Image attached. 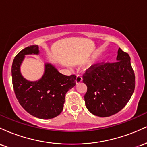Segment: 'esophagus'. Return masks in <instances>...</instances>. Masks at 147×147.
<instances>
[{
	"mask_svg": "<svg viewBox=\"0 0 147 147\" xmlns=\"http://www.w3.org/2000/svg\"><path fill=\"white\" fill-rule=\"evenodd\" d=\"M82 77L81 75H77V77H76V79H75V82H76V84H79L80 82H82Z\"/></svg>",
	"mask_w": 147,
	"mask_h": 147,
	"instance_id": "34e87169",
	"label": "esophagus"
}]
</instances>
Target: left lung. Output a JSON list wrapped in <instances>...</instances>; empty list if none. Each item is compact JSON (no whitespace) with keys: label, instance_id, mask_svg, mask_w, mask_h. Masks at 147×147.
Instances as JSON below:
<instances>
[{"label":"left lung","instance_id":"obj_1","mask_svg":"<svg viewBox=\"0 0 147 147\" xmlns=\"http://www.w3.org/2000/svg\"><path fill=\"white\" fill-rule=\"evenodd\" d=\"M116 59L92 65L83 75L87 86L86 106L99 117H109L122 110L134 92L136 77L129 54L119 48Z\"/></svg>","mask_w":147,"mask_h":147}]
</instances>
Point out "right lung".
Segmentation results:
<instances>
[{
	"label": "right lung",
	"mask_w": 147,
	"mask_h": 147,
	"mask_svg": "<svg viewBox=\"0 0 147 147\" xmlns=\"http://www.w3.org/2000/svg\"><path fill=\"white\" fill-rule=\"evenodd\" d=\"M38 45L27 47L15 57L11 66L15 95L22 107L40 119H52L62 112L65 94L75 86L76 75L61 74L50 63L45 64V71L39 80L30 82L23 77L20 67L27 55H38Z\"/></svg>",
	"instance_id": "add662e5"
}]
</instances>
